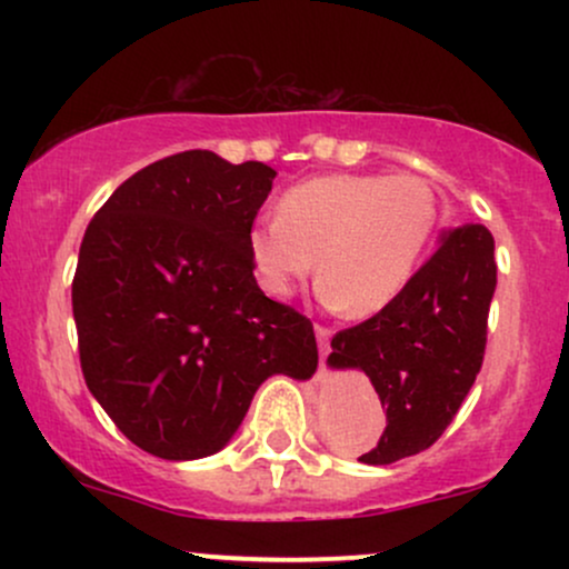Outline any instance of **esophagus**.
Wrapping results in <instances>:
<instances>
[{
  "label": "esophagus",
  "instance_id": "esophagus-1",
  "mask_svg": "<svg viewBox=\"0 0 569 569\" xmlns=\"http://www.w3.org/2000/svg\"><path fill=\"white\" fill-rule=\"evenodd\" d=\"M316 337H318V348H321V358H326L331 352V329L316 323Z\"/></svg>",
  "mask_w": 569,
  "mask_h": 569
}]
</instances>
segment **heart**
I'll return each mask as SVG.
<instances>
[{
  "mask_svg": "<svg viewBox=\"0 0 569 569\" xmlns=\"http://www.w3.org/2000/svg\"><path fill=\"white\" fill-rule=\"evenodd\" d=\"M436 227V198L411 173H323L289 187L278 219L253 224L248 248L272 297L321 270L329 307L369 318L407 289Z\"/></svg>",
  "mask_w": 569,
  "mask_h": 569,
  "instance_id": "1",
  "label": "heart"
}]
</instances>
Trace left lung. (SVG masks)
<instances>
[{
    "instance_id": "left-lung-1",
    "label": "left lung",
    "mask_w": 569,
    "mask_h": 569,
    "mask_svg": "<svg viewBox=\"0 0 569 569\" xmlns=\"http://www.w3.org/2000/svg\"><path fill=\"white\" fill-rule=\"evenodd\" d=\"M495 286L492 232L485 224L455 227L393 305L337 331L329 367L361 369L388 420L358 460L390 466L439 441L485 361Z\"/></svg>"
}]
</instances>
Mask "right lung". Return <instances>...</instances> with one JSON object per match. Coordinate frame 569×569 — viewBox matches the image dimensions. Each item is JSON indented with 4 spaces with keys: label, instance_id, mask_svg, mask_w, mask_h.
Instances as JSON below:
<instances>
[{
    "label": "right lung",
    "instance_id": "1",
    "mask_svg": "<svg viewBox=\"0 0 569 569\" xmlns=\"http://www.w3.org/2000/svg\"><path fill=\"white\" fill-rule=\"evenodd\" d=\"M264 162L189 149L141 168L90 219L71 307L88 390L143 452H219L267 377L318 367L310 318L264 297L248 248Z\"/></svg>",
    "mask_w": 569,
    "mask_h": 569
}]
</instances>
